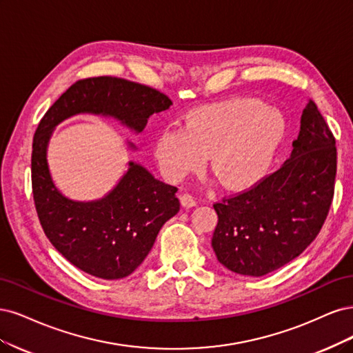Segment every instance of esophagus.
<instances>
[{
    "mask_svg": "<svg viewBox=\"0 0 353 353\" xmlns=\"http://www.w3.org/2000/svg\"><path fill=\"white\" fill-rule=\"evenodd\" d=\"M180 203H181V207H185V208L196 207L195 198H193L192 195H189V193H181V195H180Z\"/></svg>",
    "mask_w": 353,
    "mask_h": 353,
    "instance_id": "1",
    "label": "esophagus"
}]
</instances>
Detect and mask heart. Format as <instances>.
I'll use <instances>...</instances> for the list:
<instances>
[{"mask_svg":"<svg viewBox=\"0 0 353 353\" xmlns=\"http://www.w3.org/2000/svg\"><path fill=\"white\" fill-rule=\"evenodd\" d=\"M286 138V121L259 99L237 98L190 111L185 126L164 128L154 154L163 176L180 181L203 165L233 190L265 177Z\"/></svg>","mask_w":353,"mask_h":353,"instance_id":"obj_1","label":"heart"}]
</instances>
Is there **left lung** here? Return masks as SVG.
<instances>
[{
    "instance_id": "1",
    "label": "left lung",
    "mask_w": 353,
    "mask_h": 353,
    "mask_svg": "<svg viewBox=\"0 0 353 353\" xmlns=\"http://www.w3.org/2000/svg\"><path fill=\"white\" fill-rule=\"evenodd\" d=\"M336 141L308 99L298 139L283 165L251 190L214 203L211 246L236 274L261 277L299 256L320 233L332 205Z\"/></svg>"
}]
</instances>
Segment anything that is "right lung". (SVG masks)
Segmentation results:
<instances>
[{
  "mask_svg": "<svg viewBox=\"0 0 353 353\" xmlns=\"http://www.w3.org/2000/svg\"><path fill=\"white\" fill-rule=\"evenodd\" d=\"M173 102L157 89L124 79L101 76L72 85L45 112L33 136L32 189L42 229L67 261L104 280L128 277L154 246L158 232L180 210L177 188L155 179L139 163L128 170L107 195L74 201L55 186L48 165L54 129L77 114L117 120L141 133L152 114ZM136 151L132 142H126Z\"/></svg>",
  "mask_w": 353,
  "mask_h": 353,
  "instance_id": "right-lung-1",
  "label": "right lung"
}]
</instances>
